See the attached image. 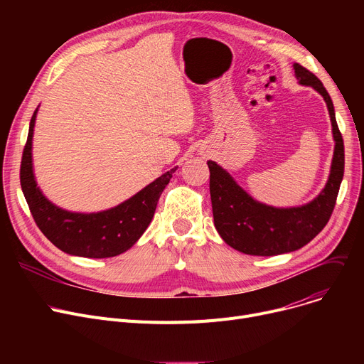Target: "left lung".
Returning a JSON list of instances; mask_svg holds the SVG:
<instances>
[{
  "mask_svg": "<svg viewBox=\"0 0 364 364\" xmlns=\"http://www.w3.org/2000/svg\"><path fill=\"white\" fill-rule=\"evenodd\" d=\"M301 85L321 94L331 114L335 151L329 180L321 193L307 205L274 208L257 202L232 178L225 169L208 161L214 224L223 240L247 255L272 257L299 250L313 240L328 224L343 177V140L338 128L329 92L317 76L299 63L294 65Z\"/></svg>",
  "mask_w": 364,
  "mask_h": 364,
  "instance_id": "1",
  "label": "left lung"
}]
</instances>
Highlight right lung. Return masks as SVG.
<instances>
[{"label":"right lung","mask_w":364,"mask_h":364,"mask_svg":"<svg viewBox=\"0 0 364 364\" xmlns=\"http://www.w3.org/2000/svg\"><path fill=\"white\" fill-rule=\"evenodd\" d=\"M36 112L29 124L21 164V186L31 214L44 236L60 251L84 258L117 257L146 232L156 211L158 200L177 166L146 186L121 205L102 213H69L53 205L36 186L32 169V136Z\"/></svg>","instance_id":"right-lung-1"}]
</instances>
